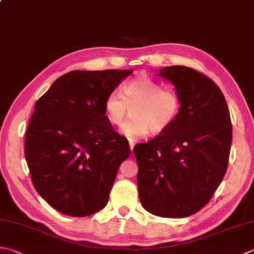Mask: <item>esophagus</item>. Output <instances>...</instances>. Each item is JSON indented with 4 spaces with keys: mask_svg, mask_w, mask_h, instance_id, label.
<instances>
[{
    "mask_svg": "<svg viewBox=\"0 0 254 254\" xmlns=\"http://www.w3.org/2000/svg\"><path fill=\"white\" fill-rule=\"evenodd\" d=\"M133 147H134V142H130V150H131V152L133 151Z\"/></svg>",
    "mask_w": 254,
    "mask_h": 254,
    "instance_id": "34e87169",
    "label": "esophagus"
}]
</instances>
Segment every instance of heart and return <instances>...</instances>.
I'll list each match as a JSON object with an SVG mask.
<instances>
[{
	"mask_svg": "<svg viewBox=\"0 0 254 254\" xmlns=\"http://www.w3.org/2000/svg\"><path fill=\"white\" fill-rule=\"evenodd\" d=\"M132 107V119L121 127V134L130 141L146 136L148 132L165 131L180 112L181 99L175 91L164 90L158 82L141 77L123 87V96L111 91L103 104L108 121L113 126H121Z\"/></svg>",
	"mask_w": 254,
	"mask_h": 254,
	"instance_id": "b5f03b06",
	"label": "heart"
}]
</instances>
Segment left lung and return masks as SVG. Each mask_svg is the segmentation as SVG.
I'll list each match as a JSON object with an SVG mask.
<instances>
[{"label": "left lung", "mask_w": 254, "mask_h": 254, "mask_svg": "<svg viewBox=\"0 0 254 254\" xmlns=\"http://www.w3.org/2000/svg\"><path fill=\"white\" fill-rule=\"evenodd\" d=\"M157 72L175 86L181 109L165 131L133 148L138 197L152 215L184 218L210 200L225 176L232 142L230 113L219 87L205 74L185 66Z\"/></svg>", "instance_id": "1"}]
</instances>
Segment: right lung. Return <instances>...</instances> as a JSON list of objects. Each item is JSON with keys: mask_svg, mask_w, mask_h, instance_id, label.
<instances>
[{"mask_svg": "<svg viewBox=\"0 0 254 254\" xmlns=\"http://www.w3.org/2000/svg\"><path fill=\"white\" fill-rule=\"evenodd\" d=\"M132 72L72 70L35 104L25 157L35 190L64 215L87 217L108 203L130 145L108 121L103 104Z\"/></svg>", "mask_w": 254, "mask_h": 254, "instance_id": "obj_1", "label": "right lung"}]
</instances>
